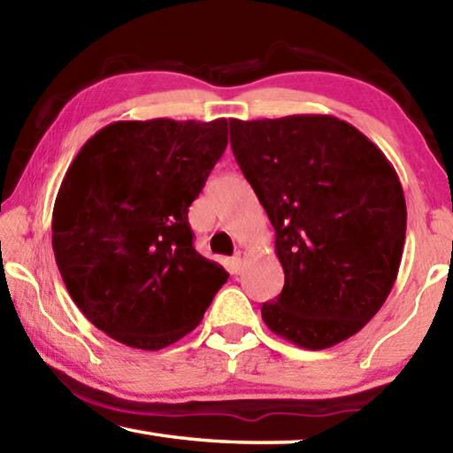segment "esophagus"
<instances>
[{
	"mask_svg": "<svg viewBox=\"0 0 453 453\" xmlns=\"http://www.w3.org/2000/svg\"><path fill=\"white\" fill-rule=\"evenodd\" d=\"M243 259H245V251H237V254L232 257V272L240 273L243 270Z\"/></svg>",
	"mask_w": 453,
	"mask_h": 453,
	"instance_id": "34e87169",
	"label": "esophagus"
}]
</instances>
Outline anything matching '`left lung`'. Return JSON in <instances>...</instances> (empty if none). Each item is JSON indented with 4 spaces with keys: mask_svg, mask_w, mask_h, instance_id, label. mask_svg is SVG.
<instances>
[{
    "mask_svg": "<svg viewBox=\"0 0 453 453\" xmlns=\"http://www.w3.org/2000/svg\"><path fill=\"white\" fill-rule=\"evenodd\" d=\"M229 127L286 273L281 294L262 305L265 326L305 349L348 340L380 311L400 270L408 213L394 165L334 116Z\"/></svg>",
    "mask_w": 453,
    "mask_h": 453,
    "instance_id": "left-lung-1",
    "label": "left lung"
}]
</instances>
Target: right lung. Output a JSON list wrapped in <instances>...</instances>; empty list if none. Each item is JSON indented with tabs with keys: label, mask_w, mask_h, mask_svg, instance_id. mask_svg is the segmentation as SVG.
<instances>
[{
	"label": "right lung",
	"mask_w": 453,
	"mask_h": 453,
	"mask_svg": "<svg viewBox=\"0 0 453 453\" xmlns=\"http://www.w3.org/2000/svg\"><path fill=\"white\" fill-rule=\"evenodd\" d=\"M227 119L113 121L67 167L51 245L72 300L129 348L196 329L229 273L199 256L188 211L227 145Z\"/></svg>",
	"instance_id": "1"
}]
</instances>
